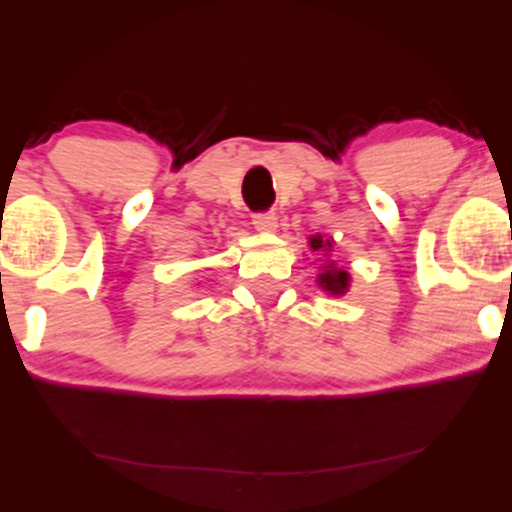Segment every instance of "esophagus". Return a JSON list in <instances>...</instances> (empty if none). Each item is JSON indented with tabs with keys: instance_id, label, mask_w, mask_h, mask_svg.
<instances>
[{
	"instance_id": "1",
	"label": "esophagus",
	"mask_w": 512,
	"mask_h": 512,
	"mask_svg": "<svg viewBox=\"0 0 512 512\" xmlns=\"http://www.w3.org/2000/svg\"><path fill=\"white\" fill-rule=\"evenodd\" d=\"M252 226L260 233H274L279 228V221H276L274 214H255L252 216Z\"/></svg>"
}]
</instances>
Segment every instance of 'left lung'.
<instances>
[{"label": "left lung", "instance_id": "obj_1", "mask_svg": "<svg viewBox=\"0 0 512 512\" xmlns=\"http://www.w3.org/2000/svg\"><path fill=\"white\" fill-rule=\"evenodd\" d=\"M308 243H310V250L313 252H322V255H330V250L334 248V240L332 238H325V236H320V233H315V236H310L308 238ZM320 269V274H317V286H320L322 291L327 293V296H344L346 291H349V286H351V274H349V269H344V267H337V264H334V260H330L327 264H322V267H317Z\"/></svg>", "mask_w": 512, "mask_h": 512}]
</instances>
